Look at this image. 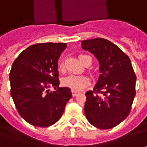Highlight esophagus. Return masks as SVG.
Listing matches in <instances>:
<instances>
[{
  "mask_svg": "<svg viewBox=\"0 0 147 147\" xmlns=\"http://www.w3.org/2000/svg\"><path fill=\"white\" fill-rule=\"evenodd\" d=\"M71 94H72V96H76V95L79 94V92L76 91H73V90H72V91H71Z\"/></svg>",
  "mask_w": 147,
  "mask_h": 147,
  "instance_id": "obj_1",
  "label": "esophagus"
}]
</instances>
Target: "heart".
<instances>
[{"label": "heart", "mask_w": 147, "mask_h": 147, "mask_svg": "<svg viewBox=\"0 0 147 147\" xmlns=\"http://www.w3.org/2000/svg\"><path fill=\"white\" fill-rule=\"evenodd\" d=\"M86 55H80L79 58L82 63H84V58ZM59 69L60 71L63 72L65 70V65L63 61L59 63ZM90 83L88 77L82 75H69L64 77L62 80V84L67 88H71L73 91H81L86 88Z\"/></svg>", "instance_id": "heart-1"}]
</instances>
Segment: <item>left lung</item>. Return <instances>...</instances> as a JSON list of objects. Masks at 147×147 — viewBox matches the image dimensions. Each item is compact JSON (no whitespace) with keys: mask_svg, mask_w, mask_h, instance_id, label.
<instances>
[{"mask_svg":"<svg viewBox=\"0 0 147 147\" xmlns=\"http://www.w3.org/2000/svg\"><path fill=\"white\" fill-rule=\"evenodd\" d=\"M99 63V77L93 91L86 92L84 112L94 127L106 130L122 123L131 112L136 84L131 59L121 49L103 38L81 41Z\"/></svg>","mask_w":147,"mask_h":147,"instance_id":"left-lung-1","label":"left lung"}]
</instances>
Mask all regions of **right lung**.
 I'll list each match as a JSON object with an SVG mask.
<instances>
[{
	"label": "right lung",
	"instance_id": "add662e5",
	"mask_svg": "<svg viewBox=\"0 0 147 147\" xmlns=\"http://www.w3.org/2000/svg\"><path fill=\"white\" fill-rule=\"evenodd\" d=\"M66 47V43L31 45L12 65L11 96L20 116L32 126L48 127L56 123L71 98L70 88H59L58 59ZM50 86L57 91L47 90Z\"/></svg>",
	"mask_w": 147,
	"mask_h": 147
}]
</instances>
